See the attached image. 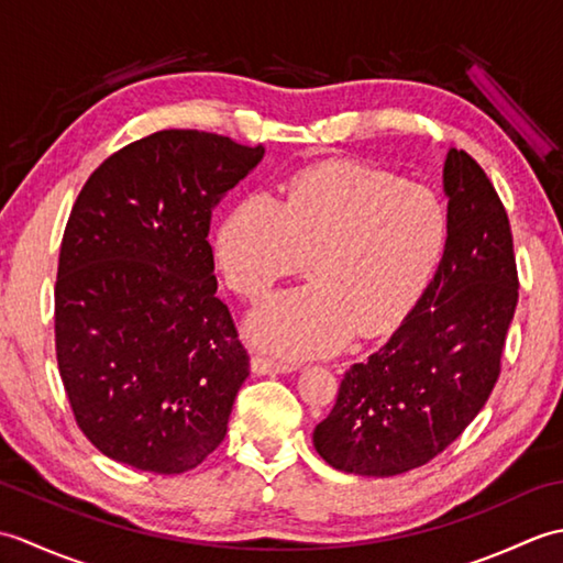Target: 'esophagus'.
I'll return each mask as SVG.
<instances>
[{"label":"esophagus","mask_w":563,"mask_h":563,"mask_svg":"<svg viewBox=\"0 0 563 563\" xmlns=\"http://www.w3.org/2000/svg\"><path fill=\"white\" fill-rule=\"evenodd\" d=\"M251 369H254L256 375H288V373H295V369H300V365L271 361V357L254 355V357H251Z\"/></svg>","instance_id":"obj_1"}]
</instances>
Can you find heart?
<instances>
[{"label": "heart", "mask_w": 563, "mask_h": 563, "mask_svg": "<svg viewBox=\"0 0 563 563\" xmlns=\"http://www.w3.org/2000/svg\"><path fill=\"white\" fill-rule=\"evenodd\" d=\"M450 214L433 190L377 166L327 162L290 178L280 200L249 194L214 232L222 278L246 300L300 273L312 283L275 295L246 336L285 357L339 351L353 336L397 329L433 280Z\"/></svg>", "instance_id": "obj_1"}]
</instances>
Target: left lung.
<instances>
[{"instance_id": "8db88e82", "label": "left lung", "mask_w": 563, "mask_h": 563, "mask_svg": "<svg viewBox=\"0 0 563 563\" xmlns=\"http://www.w3.org/2000/svg\"><path fill=\"white\" fill-rule=\"evenodd\" d=\"M450 242L421 300L379 351L343 375L314 428L333 470L397 476L430 462L482 411L500 375L518 305V268L504 202L464 150L442 169Z\"/></svg>"}]
</instances>
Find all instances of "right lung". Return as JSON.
Here are the masks:
<instances>
[{"instance_id": "1", "label": "right lung", "mask_w": 563, "mask_h": 563, "mask_svg": "<svg viewBox=\"0 0 563 563\" xmlns=\"http://www.w3.org/2000/svg\"><path fill=\"white\" fill-rule=\"evenodd\" d=\"M263 150L159 130L84 184L59 246L55 353L81 433L106 457L184 474L220 445L249 355L218 295L212 210Z\"/></svg>"}]
</instances>
